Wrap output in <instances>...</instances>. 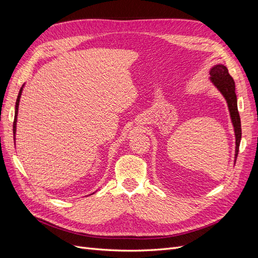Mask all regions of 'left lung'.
Returning a JSON list of instances; mask_svg holds the SVG:
<instances>
[{
    "instance_id": "left-lung-1",
    "label": "left lung",
    "mask_w": 258,
    "mask_h": 258,
    "mask_svg": "<svg viewBox=\"0 0 258 258\" xmlns=\"http://www.w3.org/2000/svg\"><path fill=\"white\" fill-rule=\"evenodd\" d=\"M211 81L216 86V88L220 90L223 96L225 97L226 101L228 103V108L230 112V117L232 120L233 128H235V135H236V160L239 153V146L241 141V120L240 115L238 112V105H237V96H236V86L233 79L230 76L228 69L223 64H217L211 69L210 71Z\"/></svg>"
}]
</instances>
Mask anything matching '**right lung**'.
<instances>
[{
	"instance_id": "right-lung-1",
	"label": "right lung",
	"mask_w": 258,
	"mask_h": 258,
	"mask_svg": "<svg viewBox=\"0 0 258 258\" xmlns=\"http://www.w3.org/2000/svg\"><path fill=\"white\" fill-rule=\"evenodd\" d=\"M21 91H22V87L20 88V91L18 93V98L16 101V110H15V119H14V123H13V132H14V137L15 134H16V122H17V114H18V105H19V100H20V96H21Z\"/></svg>"
}]
</instances>
